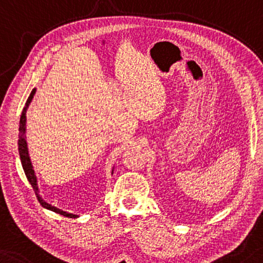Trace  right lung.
Masks as SVG:
<instances>
[{"label":"right lung","mask_w":263,"mask_h":263,"mask_svg":"<svg viewBox=\"0 0 263 263\" xmlns=\"http://www.w3.org/2000/svg\"><path fill=\"white\" fill-rule=\"evenodd\" d=\"M34 92H36V89H33L31 91L29 99H27L26 103H25V107H24L23 109V113H22V117H20V126H19V141H17V145H19V155H20V160H22V164H23V168H24V172H25V176L27 178V180H29V183L31 184V186H32L34 194L37 196V199L38 202L41 203L42 207L49 209V211H52L55 213H58V214H61L64 216H67V218H77V215L74 214H71V213H66V212H62L60 209L52 207L51 204H49V203L44 202L42 197L38 194V187H37V179H36V176H34V171L32 170V164H31V160H30V156H29V150H27V144H26V139H25V124H26V110L27 108H29V104L31 103V101L33 99V95Z\"/></svg>","instance_id":"obj_1"}]
</instances>
